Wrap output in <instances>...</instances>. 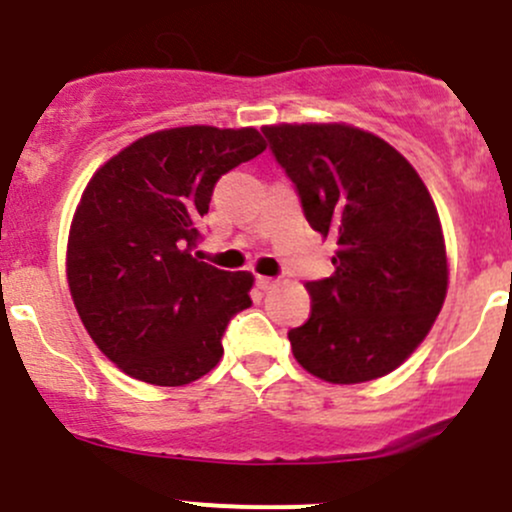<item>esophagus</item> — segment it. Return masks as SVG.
I'll return each mask as SVG.
<instances>
[{
  "instance_id": "obj_1",
  "label": "esophagus",
  "mask_w": 512,
  "mask_h": 512,
  "mask_svg": "<svg viewBox=\"0 0 512 512\" xmlns=\"http://www.w3.org/2000/svg\"><path fill=\"white\" fill-rule=\"evenodd\" d=\"M276 283H278L276 278H271V276H256V286L261 288V291H271Z\"/></svg>"
}]
</instances>
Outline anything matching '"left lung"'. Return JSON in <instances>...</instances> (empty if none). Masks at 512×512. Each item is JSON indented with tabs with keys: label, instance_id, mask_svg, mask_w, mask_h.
Here are the masks:
<instances>
[{
	"label": "left lung",
	"instance_id": "obj_1",
	"mask_svg": "<svg viewBox=\"0 0 512 512\" xmlns=\"http://www.w3.org/2000/svg\"><path fill=\"white\" fill-rule=\"evenodd\" d=\"M313 231L338 244L333 276L308 281L311 316L288 331L296 361L328 383L396 371L448 291L438 211L388 141L348 124L263 126Z\"/></svg>",
	"mask_w": 512,
	"mask_h": 512
}]
</instances>
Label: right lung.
Wrapping results in <instances>:
<instances>
[{
    "instance_id": "obj_1",
    "label": "right lung",
    "mask_w": 512,
    "mask_h": 512,
    "mask_svg": "<svg viewBox=\"0 0 512 512\" xmlns=\"http://www.w3.org/2000/svg\"><path fill=\"white\" fill-rule=\"evenodd\" d=\"M263 149L251 126H179L136 139L86 184L69 229V291L91 341L126 376L186 386L221 361L254 276L199 261V221L216 181Z\"/></svg>"
}]
</instances>
